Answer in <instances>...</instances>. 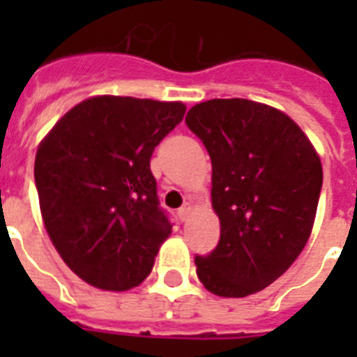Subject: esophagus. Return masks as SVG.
<instances>
[{
    "label": "esophagus",
    "mask_w": 357,
    "mask_h": 357,
    "mask_svg": "<svg viewBox=\"0 0 357 357\" xmlns=\"http://www.w3.org/2000/svg\"><path fill=\"white\" fill-rule=\"evenodd\" d=\"M190 209H192V207H190V204H185V206L181 207V209H179V211H178V217L181 218V222H185V220H189Z\"/></svg>",
    "instance_id": "1"
}]
</instances>
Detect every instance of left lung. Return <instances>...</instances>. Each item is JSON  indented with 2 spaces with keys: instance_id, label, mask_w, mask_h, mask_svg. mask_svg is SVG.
I'll list each match as a JSON object with an SVG mask.
<instances>
[{
  "instance_id": "8db88e82",
  "label": "left lung",
  "mask_w": 357,
  "mask_h": 357,
  "mask_svg": "<svg viewBox=\"0 0 357 357\" xmlns=\"http://www.w3.org/2000/svg\"><path fill=\"white\" fill-rule=\"evenodd\" d=\"M185 122L211 157V202L220 220V241L209 255H196V274L226 298L263 291L310 238L321 159L304 131L265 103L209 100Z\"/></svg>"
}]
</instances>
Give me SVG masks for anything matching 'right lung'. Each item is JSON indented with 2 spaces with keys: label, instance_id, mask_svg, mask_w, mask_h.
<instances>
[{
  "label": "right lung",
  "instance_id": "add662e5",
  "mask_svg": "<svg viewBox=\"0 0 357 357\" xmlns=\"http://www.w3.org/2000/svg\"><path fill=\"white\" fill-rule=\"evenodd\" d=\"M185 109L181 102L89 98L38 146L42 220L59 255L83 282L129 291L153 268L172 224L159 207L150 159Z\"/></svg>",
  "mask_w": 357,
  "mask_h": 357
}]
</instances>
